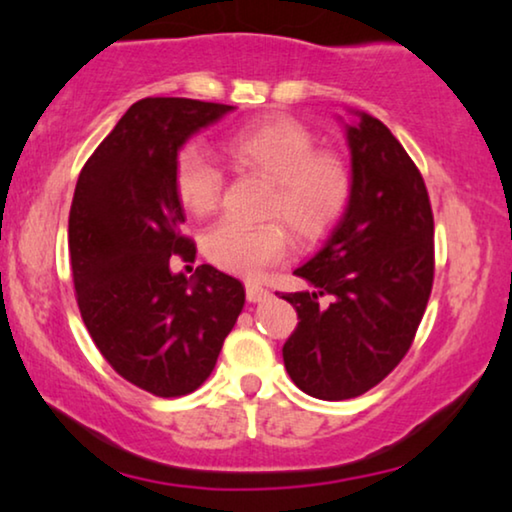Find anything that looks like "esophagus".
<instances>
[{
	"mask_svg": "<svg viewBox=\"0 0 512 512\" xmlns=\"http://www.w3.org/2000/svg\"><path fill=\"white\" fill-rule=\"evenodd\" d=\"M245 297H248V302H262V299L269 297V290L262 288L260 283L248 281L245 283Z\"/></svg>",
	"mask_w": 512,
	"mask_h": 512,
	"instance_id": "esophagus-1",
	"label": "esophagus"
}]
</instances>
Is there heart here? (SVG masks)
Instances as JSON below:
<instances>
[{
	"instance_id": "b5f03b06",
	"label": "heart",
	"mask_w": 512,
	"mask_h": 512,
	"mask_svg": "<svg viewBox=\"0 0 512 512\" xmlns=\"http://www.w3.org/2000/svg\"><path fill=\"white\" fill-rule=\"evenodd\" d=\"M236 166L267 177L271 194L267 217H278L297 241H313L335 224L351 194V173L342 156L316 149V138L290 117H264L238 128L224 142ZM175 192L194 215H210L220 206L224 177L199 145L180 149L175 159ZM288 250L278 222H217L203 236V252L217 267L255 276Z\"/></svg>"
}]
</instances>
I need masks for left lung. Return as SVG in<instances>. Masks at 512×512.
I'll use <instances>...</instances> for the list:
<instances>
[{
    "mask_svg": "<svg viewBox=\"0 0 512 512\" xmlns=\"http://www.w3.org/2000/svg\"><path fill=\"white\" fill-rule=\"evenodd\" d=\"M351 194L316 255L285 292L299 323L283 346L290 379L320 400L356 398L405 353L433 288V213L424 177L393 133L349 109Z\"/></svg>",
    "mask_w": 512,
    "mask_h": 512,
    "instance_id": "1",
    "label": "left lung"
}]
</instances>
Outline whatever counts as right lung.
Masks as SVG:
<instances>
[{
  "mask_svg": "<svg viewBox=\"0 0 512 512\" xmlns=\"http://www.w3.org/2000/svg\"><path fill=\"white\" fill-rule=\"evenodd\" d=\"M231 105L145 98L128 107L81 168L70 208V262L81 318L126 381L161 398L187 395L210 377L245 304L238 278L192 260L175 192L182 145Z\"/></svg>",
  "mask_w": 512,
  "mask_h": 512,
  "instance_id": "obj_1",
  "label": "right lung"
}]
</instances>
